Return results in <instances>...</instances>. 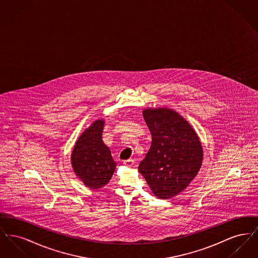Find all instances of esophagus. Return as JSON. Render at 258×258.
<instances>
[{
    "instance_id": "obj_1",
    "label": "esophagus",
    "mask_w": 258,
    "mask_h": 258,
    "mask_svg": "<svg viewBox=\"0 0 258 258\" xmlns=\"http://www.w3.org/2000/svg\"><path fill=\"white\" fill-rule=\"evenodd\" d=\"M123 164L125 166H133L135 164V160L130 159V160H123Z\"/></svg>"
}]
</instances>
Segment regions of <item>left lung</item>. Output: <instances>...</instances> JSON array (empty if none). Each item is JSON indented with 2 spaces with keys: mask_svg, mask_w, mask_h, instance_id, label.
Masks as SVG:
<instances>
[{
  "mask_svg": "<svg viewBox=\"0 0 258 258\" xmlns=\"http://www.w3.org/2000/svg\"><path fill=\"white\" fill-rule=\"evenodd\" d=\"M143 117L152 144L138 170L156 197H176L201 167L203 149L199 137L185 119L169 108H147Z\"/></svg>",
  "mask_w": 258,
  "mask_h": 258,
  "instance_id": "obj_1",
  "label": "left lung"
}]
</instances>
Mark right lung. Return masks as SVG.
<instances>
[{
	"mask_svg": "<svg viewBox=\"0 0 258 258\" xmlns=\"http://www.w3.org/2000/svg\"><path fill=\"white\" fill-rule=\"evenodd\" d=\"M104 120L92 123L80 135L72 154V165L76 176L93 189L108 184L116 169L110 150L102 141Z\"/></svg>",
	"mask_w": 258,
	"mask_h": 258,
	"instance_id": "add662e5",
	"label": "right lung"
}]
</instances>
